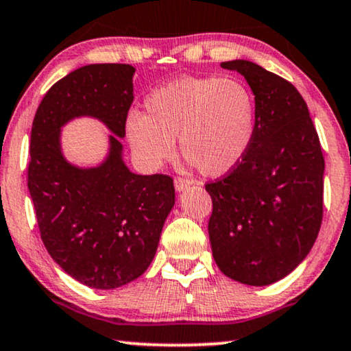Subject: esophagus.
<instances>
[{"mask_svg": "<svg viewBox=\"0 0 351 351\" xmlns=\"http://www.w3.org/2000/svg\"><path fill=\"white\" fill-rule=\"evenodd\" d=\"M193 185V180L186 179V177H176L174 179V186L177 191H184L185 188H190Z\"/></svg>", "mask_w": 351, "mask_h": 351, "instance_id": "obj_1", "label": "esophagus"}]
</instances>
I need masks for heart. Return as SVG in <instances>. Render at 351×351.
<instances>
[{
  "instance_id": "b5f03b06",
  "label": "heart",
  "mask_w": 351,
  "mask_h": 351,
  "mask_svg": "<svg viewBox=\"0 0 351 351\" xmlns=\"http://www.w3.org/2000/svg\"><path fill=\"white\" fill-rule=\"evenodd\" d=\"M145 115L126 119V136L138 158L158 167L176 155L206 176H223L250 149L256 126L253 91L236 77H182L144 101Z\"/></svg>"
}]
</instances>
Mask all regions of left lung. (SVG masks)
<instances>
[{"label": "left lung", "instance_id": "8db88e82", "mask_svg": "<svg viewBox=\"0 0 351 351\" xmlns=\"http://www.w3.org/2000/svg\"><path fill=\"white\" fill-rule=\"evenodd\" d=\"M237 71L256 99L250 149L236 167L206 184L209 237L220 271L263 287L287 277L308 255L323 220L324 156L307 104L293 84L247 60Z\"/></svg>", "mask_w": 351, "mask_h": 351}]
</instances>
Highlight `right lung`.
I'll use <instances>...</instances> for the list:
<instances>
[{
	"label": "right lung",
	"mask_w": 351,
	"mask_h": 351,
	"mask_svg": "<svg viewBox=\"0 0 351 351\" xmlns=\"http://www.w3.org/2000/svg\"><path fill=\"white\" fill-rule=\"evenodd\" d=\"M131 64H88L73 71L40 101L29 141L28 190L45 248L66 274L90 288L133 282L154 260L176 201L166 174L138 176L121 161V142L133 103ZM80 114L104 121L116 134L98 168L65 163L59 128Z\"/></svg>",
	"instance_id": "right-lung-1"
}]
</instances>
